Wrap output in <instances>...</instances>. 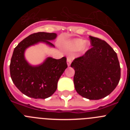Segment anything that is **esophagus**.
<instances>
[{"label":"esophagus","instance_id":"1","mask_svg":"<svg viewBox=\"0 0 130 130\" xmlns=\"http://www.w3.org/2000/svg\"><path fill=\"white\" fill-rule=\"evenodd\" d=\"M71 62H72V59H71V58H70V57H68V58H67V64H68V66H70Z\"/></svg>","mask_w":130,"mask_h":130}]
</instances>
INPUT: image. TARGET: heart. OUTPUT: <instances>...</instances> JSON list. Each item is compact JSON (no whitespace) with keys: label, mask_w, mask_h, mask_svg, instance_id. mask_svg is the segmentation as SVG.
<instances>
[{"label":"heart","mask_w":130,"mask_h":130,"mask_svg":"<svg viewBox=\"0 0 130 130\" xmlns=\"http://www.w3.org/2000/svg\"><path fill=\"white\" fill-rule=\"evenodd\" d=\"M89 42L84 41L83 39H74L67 43V48L71 51H75L80 49L82 51H87L89 47Z\"/></svg>","instance_id":"obj_1"}]
</instances>
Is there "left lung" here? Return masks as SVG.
I'll list each match as a JSON object with an SVG mask.
<instances>
[{"label": "left lung", "mask_w": 130, "mask_h": 130, "mask_svg": "<svg viewBox=\"0 0 130 130\" xmlns=\"http://www.w3.org/2000/svg\"><path fill=\"white\" fill-rule=\"evenodd\" d=\"M92 48L75 58L73 83L77 92L89 100H100L110 94L119 84L120 67L117 55L104 40L89 36Z\"/></svg>", "instance_id": "1"}]
</instances>
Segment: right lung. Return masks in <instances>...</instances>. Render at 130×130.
Wrapping results in <instances>:
<instances>
[{
	"mask_svg": "<svg viewBox=\"0 0 130 130\" xmlns=\"http://www.w3.org/2000/svg\"><path fill=\"white\" fill-rule=\"evenodd\" d=\"M57 34L44 32L34 33L22 40L13 50L10 65L11 80L23 94L35 99H45L53 94L60 76L67 68L66 58L47 57L42 64L31 66L25 58L26 48L43 42L55 47L51 40Z\"/></svg>",
	"mask_w": 130,
	"mask_h": 130,
	"instance_id": "right-lung-1",
	"label": "right lung"
}]
</instances>
